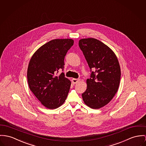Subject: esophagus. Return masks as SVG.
<instances>
[{
  "label": "esophagus",
  "mask_w": 146,
  "mask_h": 146,
  "mask_svg": "<svg viewBox=\"0 0 146 146\" xmlns=\"http://www.w3.org/2000/svg\"><path fill=\"white\" fill-rule=\"evenodd\" d=\"M80 81L79 79L73 78L72 79V82L73 83V84H76L77 83H78Z\"/></svg>",
  "instance_id": "34e87169"
}]
</instances>
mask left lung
Wrapping results in <instances>:
<instances>
[{
	"mask_svg": "<svg viewBox=\"0 0 146 146\" xmlns=\"http://www.w3.org/2000/svg\"><path fill=\"white\" fill-rule=\"evenodd\" d=\"M79 46L92 72L87 79V90L82 96L84 103L92 109L107 105L117 92L121 79V68L114 52L95 38L80 39Z\"/></svg>",
	"mask_w": 146,
	"mask_h": 146,
	"instance_id": "8db88e82",
	"label": "left lung"
}]
</instances>
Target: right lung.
<instances>
[{"instance_id": "right-lung-1", "label": "right lung", "mask_w": 146, "mask_h": 146, "mask_svg": "<svg viewBox=\"0 0 146 146\" xmlns=\"http://www.w3.org/2000/svg\"><path fill=\"white\" fill-rule=\"evenodd\" d=\"M74 44L72 39H56L38 48L32 56L27 70L29 87L36 98L46 108L54 110L66 101L71 82L63 73L64 59Z\"/></svg>"}]
</instances>
